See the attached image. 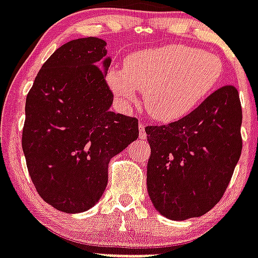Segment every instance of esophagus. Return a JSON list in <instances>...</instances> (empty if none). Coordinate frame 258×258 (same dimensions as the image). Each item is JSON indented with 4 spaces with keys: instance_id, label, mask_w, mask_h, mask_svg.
Instances as JSON below:
<instances>
[{
    "instance_id": "obj_1",
    "label": "esophagus",
    "mask_w": 258,
    "mask_h": 258,
    "mask_svg": "<svg viewBox=\"0 0 258 258\" xmlns=\"http://www.w3.org/2000/svg\"><path fill=\"white\" fill-rule=\"evenodd\" d=\"M146 136H147V134H146V125L143 124V123H140L139 124V138L140 139H146Z\"/></svg>"
}]
</instances>
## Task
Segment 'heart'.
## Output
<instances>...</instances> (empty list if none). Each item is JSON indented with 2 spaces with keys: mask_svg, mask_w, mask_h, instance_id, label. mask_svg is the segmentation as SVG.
<instances>
[{
  "mask_svg": "<svg viewBox=\"0 0 258 258\" xmlns=\"http://www.w3.org/2000/svg\"><path fill=\"white\" fill-rule=\"evenodd\" d=\"M223 75L219 56L181 43L158 46L125 56L123 70L111 69L107 85L122 104L143 90L148 114L173 122L195 110L212 93Z\"/></svg>",
  "mask_w": 258,
  "mask_h": 258,
  "instance_id": "heart-1",
  "label": "heart"
}]
</instances>
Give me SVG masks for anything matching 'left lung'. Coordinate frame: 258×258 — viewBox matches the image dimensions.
I'll return each instance as SVG.
<instances>
[{
  "instance_id": "left-lung-1",
  "label": "left lung",
  "mask_w": 258,
  "mask_h": 258,
  "mask_svg": "<svg viewBox=\"0 0 258 258\" xmlns=\"http://www.w3.org/2000/svg\"><path fill=\"white\" fill-rule=\"evenodd\" d=\"M238 91L224 86L177 122L146 127L147 190L169 220L203 216L220 202L241 155Z\"/></svg>"
}]
</instances>
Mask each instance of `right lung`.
<instances>
[{
    "label": "right lung",
    "mask_w": 258,
    "mask_h": 258,
    "mask_svg": "<svg viewBox=\"0 0 258 258\" xmlns=\"http://www.w3.org/2000/svg\"><path fill=\"white\" fill-rule=\"evenodd\" d=\"M106 41L78 38L56 49L26 96L22 150L35 189L64 213L89 211L108 181V163L138 139V119L110 110Z\"/></svg>",
    "instance_id": "add662e5"
}]
</instances>
